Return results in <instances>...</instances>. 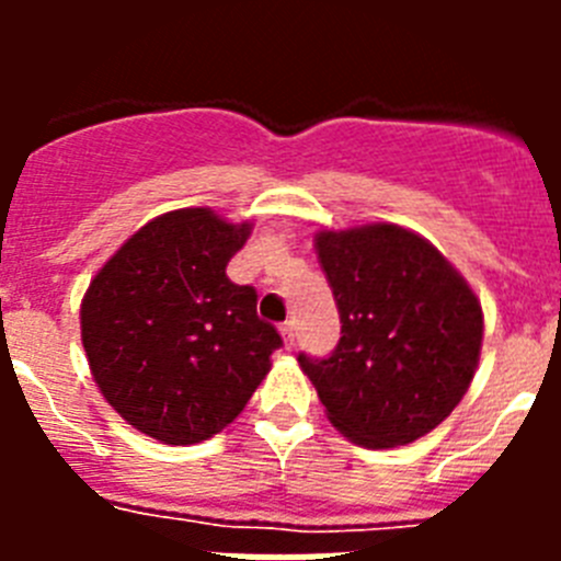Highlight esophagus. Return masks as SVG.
<instances>
[{"mask_svg": "<svg viewBox=\"0 0 561 561\" xmlns=\"http://www.w3.org/2000/svg\"><path fill=\"white\" fill-rule=\"evenodd\" d=\"M280 336H284L286 348H291V345H295V323H291V320H286V323L280 325Z\"/></svg>", "mask_w": 561, "mask_h": 561, "instance_id": "esophagus-1", "label": "esophagus"}]
</instances>
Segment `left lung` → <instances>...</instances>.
I'll use <instances>...</instances> for the list:
<instances>
[{
    "instance_id": "8db88e82",
    "label": "left lung",
    "mask_w": 561,
    "mask_h": 561,
    "mask_svg": "<svg viewBox=\"0 0 561 561\" xmlns=\"http://www.w3.org/2000/svg\"><path fill=\"white\" fill-rule=\"evenodd\" d=\"M314 250L342 336L325 359L297 356L300 368L345 438L368 449L413 444L472 385L480 300L427 238L399 225L320 230Z\"/></svg>"
}]
</instances>
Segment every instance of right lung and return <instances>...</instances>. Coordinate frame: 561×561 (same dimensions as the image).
<instances>
[{
	"mask_svg": "<svg viewBox=\"0 0 561 561\" xmlns=\"http://www.w3.org/2000/svg\"><path fill=\"white\" fill-rule=\"evenodd\" d=\"M252 225L210 207L162 213L92 277L81 340L103 399L134 430L185 447L247 408L284 340L257 317L252 286L227 264Z\"/></svg>",
	"mask_w": 561,
	"mask_h": 561,
	"instance_id": "obj_1",
	"label": "right lung"
}]
</instances>
